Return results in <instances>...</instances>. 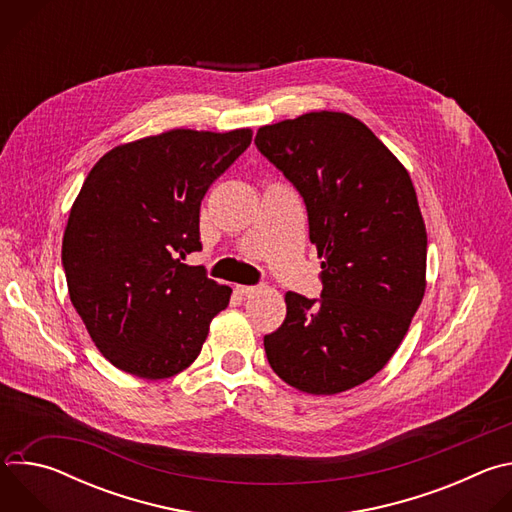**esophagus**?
<instances>
[{"mask_svg":"<svg viewBox=\"0 0 512 512\" xmlns=\"http://www.w3.org/2000/svg\"><path fill=\"white\" fill-rule=\"evenodd\" d=\"M235 291L243 298H251L253 294H257L259 287L257 285H235Z\"/></svg>","mask_w":512,"mask_h":512,"instance_id":"34e87169","label":"esophagus"}]
</instances>
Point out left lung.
<instances>
[{"mask_svg":"<svg viewBox=\"0 0 512 512\" xmlns=\"http://www.w3.org/2000/svg\"><path fill=\"white\" fill-rule=\"evenodd\" d=\"M257 150L298 188L322 257V298L285 294L263 338L275 375L310 395L373 379L425 294L427 233L409 172L356 117L312 111L263 125Z\"/></svg>","mask_w":512,"mask_h":512,"instance_id":"obj_1","label":"left lung"}]
</instances>
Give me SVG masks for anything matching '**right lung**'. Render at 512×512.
<instances>
[{"label": "right lung", "mask_w": 512, "mask_h": 512, "mask_svg": "<svg viewBox=\"0 0 512 512\" xmlns=\"http://www.w3.org/2000/svg\"><path fill=\"white\" fill-rule=\"evenodd\" d=\"M251 129H170L117 145L89 172L62 239L68 296L99 352L139 379L196 360L231 287L182 263L200 251V202Z\"/></svg>", "instance_id": "1"}]
</instances>
